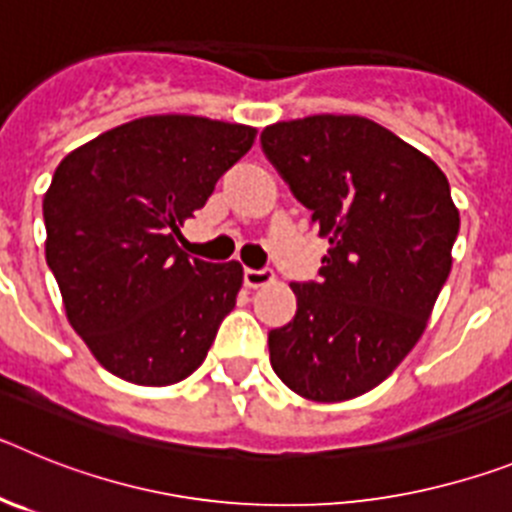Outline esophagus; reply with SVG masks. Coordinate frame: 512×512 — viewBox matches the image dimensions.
<instances>
[{
	"mask_svg": "<svg viewBox=\"0 0 512 512\" xmlns=\"http://www.w3.org/2000/svg\"><path fill=\"white\" fill-rule=\"evenodd\" d=\"M243 282H246V287L251 289L264 287V284L274 282V274L266 269H243Z\"/></svg>",
	"mask_w": 512,
	"mask_h": 512,
	"instance_id": "esophagus-1",
	"label": "esophagus"
}]
</instances>
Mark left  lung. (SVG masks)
<instances>
[{
  "instance_id": "1",
  "label": "left lung",
  "mask_w": 512,
  "mask_h": 512,
  "mask_svg": "<svg viewBox=\"0 0 512 512\" xmlns=\"http://www.w3.org/2000/svg\"><path fill=\"white\" fill-rule=\"evenodd\" d=\"M261 148L330 248L295 282V318L269 333L289 390L343 402L390 377L449 279L459 210L431 158L359 115L274 122Z\"/></svg>"
}]
</instances>
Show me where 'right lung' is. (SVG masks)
I'll list each match as a JSON object with an SVG mask.
<instances>
[{"instance_id": "right-lung-1", "label": "right lung", "mask_w": 512, "mask_h": 512, "mask_svg": "<svg viewBox=\"0 0 512 512\" xmlns=\"http://www.w3.org/2000/svg\"><path fill=\"white\" fill-rule=\"evenodd\" d=\"M253 138L238 122L151 115L58 164L43 197L45 261L71 328L115 377L166 387L205 361L243 266L189 259L176 241Z\"/></svg>"}]
</instances>
